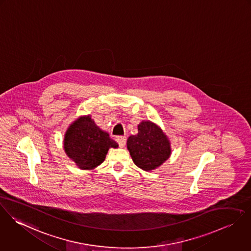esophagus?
<instances>
[{
    "mask_svg": "<svg viewBox=\"0 0 251 251\" xmlns=\"http://www.w3.org/2000/svg\"><path fill=\"white\" fill-rule=\"evenodd\" d=\"M126 140H127L126 137H117V138H116V141H117V143L119 144L120 147H124V146H125Z\"/></svg>",
    "mask_w": 251,
    "mask_h": 251,
    "instance_id": "esophagus-1",
    "label": "esophagus"
}]
</instances>
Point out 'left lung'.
Listing matches in <instances>:
<instances>
[{
	"label": "left lung",
	"instance_id": "left-lung-1",
	"mask_svg": "<svg viewBox=\"0 0 251 251\" xmlns=\"http://www.w3.org/2000/svg\"><path fill=\"white\" fill-rule=\"evenodd\" d=\"M138 134L127 139V149L137 167L152 171L161 167L171 155V145L162 128L150 120L138 125Z\"/></svg>",
	"mask_w": 251,
	"mask_h": 251
}]
</instances>
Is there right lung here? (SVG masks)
Here are the masks:
<instances>
[{
  "mask_svg": "<svg viewBox=\"0 0 251 251\" xmlns=\"http://www.w3.org/2000/svg\"><path fill=\"white\" fill-rule=\"evenodd\" d=\"M117 147L118 144L95 124L90 114L75 119L64 134L65 154L84 170L100 166L105 161L109 149Z\"/></svg>",
  "mask_w": 251,
  "mask_h": 251,
  "instance_id": "add662e5",
  "label": "right lung"
}]
</instances>
